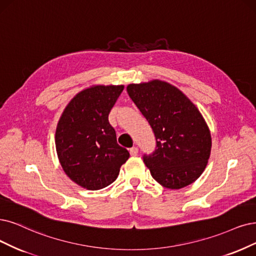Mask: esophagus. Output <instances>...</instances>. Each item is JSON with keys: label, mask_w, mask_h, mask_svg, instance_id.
<instances>
[{"label": "esophagus", "mask_w": 256, "mask_h": 256, "mask_svg": "<svg viewBox=\"0 0 256 256\" xmlns=\"http://www.w3.org/2000/svg\"><path fill=\"white\" fill-rule=\"evenodd\" d=\"M130 156H136L138 154V148L133 146L132 148H130Z\"/></svg>", "instance_id": "1"}]
</instances>
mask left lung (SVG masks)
Wrapping results in <instances>:
<instances>
[{"label": "left lung", "mask_w": 256, "mask_h": 256, "mask_svg": "<svg viewBox=\"0 0 256 256\" xmlns=\"http://www.w3.org/2000/svg\"><path fill=\"white\" fill-rule=\"evenodd\" d=\"M126 90L156 137L155 152L144 157L150 175L172 190L193 184L204 171L212 148L200 110L180 90L158 79L128 84Z\"/></svg>", "instance_id": "left-lung-1"}]
</instances>
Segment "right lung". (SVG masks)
<instances>
[{
	"instance_id": "obj_1",
	"label": "right lung",
	"mask_w": 256,
	"mask_h": 256,
	"mask_svg": "<svg viewBox=\"0 0 256 256\" xmlns=\"http://www.w3.org/2000/svg\"><path fill=\"white\" fill-rule=\"evenodd\" d=\"M124 85H92L64 108L56 128V155L65 174L86 190H100L117 179L130 157L117 144L108 114Z\"/></svg>"
}]
</instances>
